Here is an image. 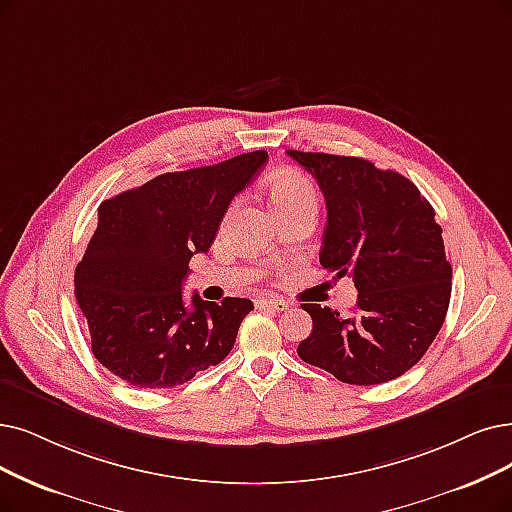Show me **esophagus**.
I'll use <instances>...</instances> for the list:
<instances>
[{
    "label": "esophagus",
    "instance_id": "34e87169",
    "mask_svg": "<svg viewBox=\"0 0 512 512\" xmlns=\"http://www.w3.org/2000/svg\"><path fill=\"white\" fill-rule=\"evenodd\" d=\"M256 306H258V309H267V311H277L279 313V311L288 309V302L277 300V298H258Z\"/></svg>",
    "mask_w": 512,
    "mask_h": 512
}]
</instances>
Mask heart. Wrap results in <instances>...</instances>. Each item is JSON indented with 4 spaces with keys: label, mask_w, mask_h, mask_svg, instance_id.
I'll return each instance as SVG.
<instances>
[{
    "label": "heart",
    "mask_w": 512,
    "mask_h": 512,
    "mask_svg": "<svg viewBox=\"0 0 512 512\" xmlns=\"http://www.w3.org/2000/svg\"><path fill=\"white\" fill-rule=\"evenodd\" d=\"M271 206L275 212H285L292 208H317V191L313 182L302 172L285 170L279 172L271 182Z\"/></svg>",
    "instance_id": "obj_1"
}]
</instances>
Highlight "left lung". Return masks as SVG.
<instances>
[{
  "label": "left lung",
  "mask_w": 512,
  "mask_h": 512,
  "mask_svg": "<svg viewBox=\"0 0 512 512\" xmlns=\"http://www.w3.org/2000/svg\"><path fill=\"white\" fill-rule=\"evenodd\" d=\"M325 197L321 267L349 275L355 315L302 304L313 319L302 361L340 382L370 386L414 367L439 334L452 296L435 210L412 180L361 157L288 151Z\"/></svg>",
  "instance_id": "1"
}]
</instances>
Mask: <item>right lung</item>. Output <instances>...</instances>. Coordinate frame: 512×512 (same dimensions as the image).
I'll return each mask as SVG.
<instances>
[{
    "instance_id": "add662e5",
    "label": "right lung",
    "mask_w": 512,
    "mask_h": 512,
    "mask_svg": "<svg viewBox=\"0 0 512 512\" xmlns=\"http://www.w3.org/2000/svg\"><path fill=\"white\" fill-rule=\"evenodd\" d=\"M267 159V151H254L168 172L100 203L98 227L75 269V298L92 353L111 374L138 388H170L231 353L252 300L193 294L187 306L182 281Z\"/></svg>"
}]
</instances>
